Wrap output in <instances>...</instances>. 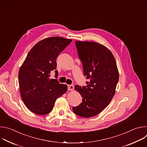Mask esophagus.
Here are the masks:
<instances>
[{
	"label": "esophagus",
	"mask_w": 147,
	"mask_h": 147,
	"mask_svg": "<svg viewBox=\"0 0 147 147\" xmlns=\"http://www.w3.org/2000/svg\"><path fill=\"white\" fill-rule=\"evenodd\" d=\"M67 88L69 91H72L74 89V86L73 85H67Z\"/></svg>",
	"instance_id": "obj_1"
}]
</instances>
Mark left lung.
<instances>
[{"mask_svg":"<svg viewBox=\"0 0 147 147\" xmlns=\"http://www.w3.org/2000/svg\"><path fill=\"white\" fill-rule=\"evenodd\" d=\"M84 75L89 81L87 86H75L82 98V102L73 107L74 113L82 117L97 115L110 103L119 81L116 60L103 45L94 42L76 41Z\"/></svg>","mask_w":147,"mask_h":147,"instance_id":"8db88e82","label":"left lung"}]
</instances>
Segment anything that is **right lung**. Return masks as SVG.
<instances>
[{"label": "right lung", "mask_w": 147, "mask_h": 147, "mask_svg": "<svg viewBox=\"0 0 147 147\" xmlns=\"http://www.w3.org/2000/svg\"><path fill=\"white\" fill-rule=\"evenodd\" d=\"M71 39L55 36L35 44L28 53L18 72L21 96L27 108L43 115L51 112L57 98L63 95L67 86L56 79H50L51 71L58 75L56 58Z\"/></svg>", "instance_id": "1"}]
</instances>
